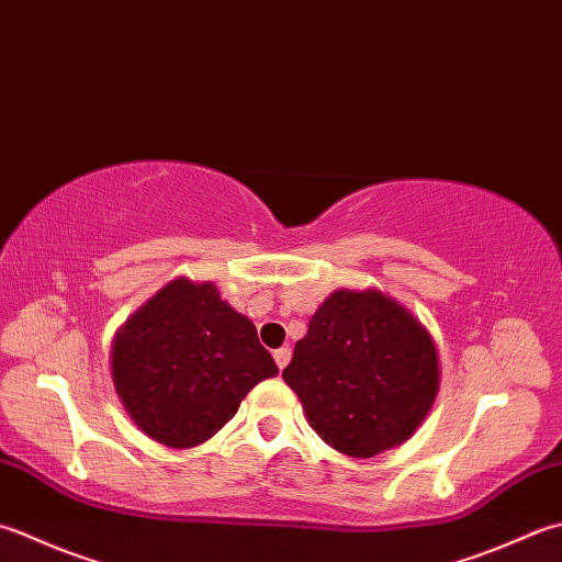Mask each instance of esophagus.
<instances>
[{
  "instance_id": "34e87169",
  "label": "esophagus",
  "mask_w": 562,
  "mask_h": 562,
  "mask_svg": "<svg viewBox=\"0 0 562 562\" xmlns=\"http://www.w3.org/2000/svg\"><path fill=\"white\" fill-rule=\"evenodd\" d=\"M272 358H274V362H278V368L282 370V368L290 362L292 353H290V348H278V350H274V353H272Z\"/></svg>"
}]
</instances>
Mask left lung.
<instances>
[{"label": "left lung", "mask_w": 562, "mask_h": 562, "mask_svg": "<svg viewBox=\"0 0 562 562\" xmlns=\"http://www.w3.org/2000/svg\"><path fill=\"white\" fill-rule=\"evenodd\" d=\"M322 441L350 458L404 443L441 384L431 334L378 290H336L282 370Z\"/></svg>", "instance_id": "8db88e82"}]
</instances>
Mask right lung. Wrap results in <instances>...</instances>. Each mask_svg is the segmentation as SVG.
I'll return each mask as SVG.
<instances>
[{
    "instance_id": "right-lung-1",
    "label": "right lung",
    "mask_w": 562,
    "mask_h": 562,
    "mask_svg": "<svg viewBox=\"0 0 562 562\" xmlns=\"http://www.w3.org/2000/svg\"><path fill=\"white\" fill-rule=\"evenodd\" d=\"M274 375L256 326L212 282L165 284L119 328L112 348L121 404L143 434L170 448L209 441Z\"/></svg>"
}]
</instances>
